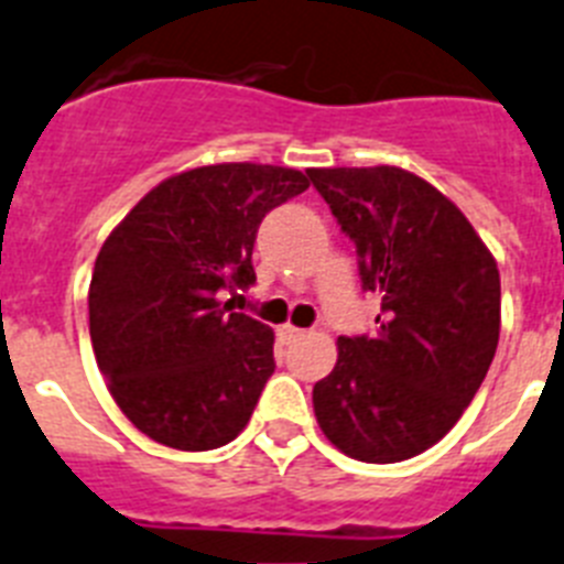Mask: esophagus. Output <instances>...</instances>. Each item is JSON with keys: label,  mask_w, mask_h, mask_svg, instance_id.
<instances>
[{"label": "esophagus", "mask_w": 564, "mask_h": 564, "mask_svg": "<svg viewBox=\"0 0 564 564\" xmlns=\"http://www.w3.org/2000/svg\"><path fill=\"white\" fill-rule=\"evenodd\" d=\"M278 335H281L283 343H292V340H297V337H303V329H297V326L286 323V326H281V329H278Z\"/></svg>", "instance_id": "1"}]
</instances>
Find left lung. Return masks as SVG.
<instances>
[{
    "mask_svg": "<svg viewBox=\"0 0 564 564\" xmlns=\"http://www.w3.org/2000/svg\"><path fill=\"white\" fill-rule=\"evenodd\" d=\"M355 241L375 337H337L312 391L323 434L364 463H400L443 440L488 375L499 340V269L463 213L400 166L310 170Z\"/></svg>",
    "mask_w": 564,
    "mask_h": 564,
    "instance_id": "1",
    "label": "left lung"
}]
</instances>
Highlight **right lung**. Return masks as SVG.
I'll return each instance as SVG.
<instances>
[{
	"label": "right lung",
	"mask_w": 564,
	"mask_h": 564,
	"mask_svg": "<svg viewBox=\"0 0 564 564\" xmlns=\"http://www.w3.org/2000/svg\"><path fill=\"white\" fill-rule=\"evenodd\" d=\"M306 187L289 166H198L161 181L105 241L87 295L93 351L150 440L209 452L249 423L275 335L221 297L252 286L258 227Z\"/></svg>",
	"instance_id": "add662e5"
}]
</instances>
